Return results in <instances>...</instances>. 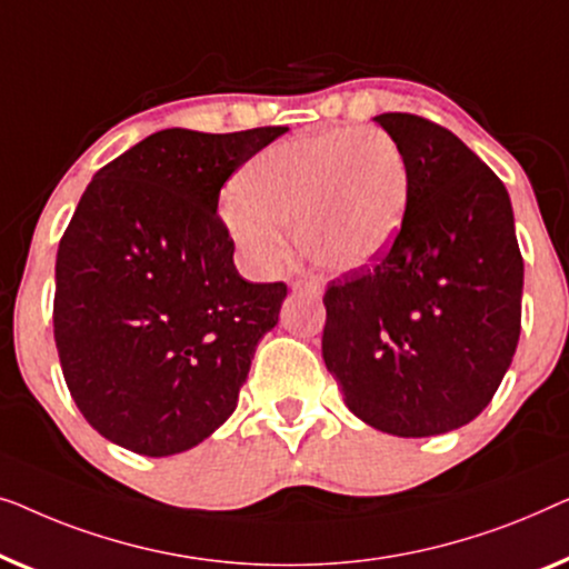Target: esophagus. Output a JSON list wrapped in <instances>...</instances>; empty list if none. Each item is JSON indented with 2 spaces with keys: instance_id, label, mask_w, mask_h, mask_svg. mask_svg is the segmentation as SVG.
I'll use <instances>...</instances> for the list:
<instances>
[{
  "instance_id": "esophagus-1",
  "label": "esophagus",
  "mask_w": 569,
  "mask_h": 569,
  "mask_svg": "<svg viewBox=\"0 0 569 569\" xmlns=\"http://www.w3.org/2000/svg\"><path fill=\"white\" fill-rule=\"evenodd\" d=\"M293 291H303V293H311V296H319L322 293V281L319 278H299V281H293Z\"/></svg>"
}]
</instances>
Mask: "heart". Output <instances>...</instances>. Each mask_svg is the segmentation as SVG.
Wrapping results in <instances>:
<instances>
[{"instance_id": "b5f03b06", "label": "heart", "mask_w": 569, "mask_h": 569, "mask_svg": "<svg viewBox=\"0 0 569 569\" xmlns=\"http://www.w3.org/2000/svg\"><path fill=\"white\" fill-rule=\"evenodd\" d=\"M242 193L223 206V221L254 270L281 266L278 227H288L315 266L348 273L395 244L410 203V164L381 128H335L260 151Z\"/></svg>"}]
</instances>
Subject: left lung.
<instances>
[{"instance_id": "left-lung-1", "label": "left lung", "mask_w": 569, "mask_h": 569, "mask_svg": "<svg viewBox=\"0 0 569 569\" xmlns=\"http://www.w3.org/2000/svg\"><path fill=\"white\" fill-rule=\"evenodd\" d=\"M410 164L387 254L327 283L322 358L350 412L422 438L490 405L521 335L523 258L502 180L448 128L376 116Z\"/></svg>"}]
</instances>
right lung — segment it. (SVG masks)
<instances>
[{
  "label": "right lung",
  "instance_id": "1",
  "mask_svg": "<svg viewBox=\"0 0 569 569\" xmlns=\"http://www.w3.org/2000/svg\"><path fill=\"white\" fill-rule=\"evenodd\" d=\"M286 131L164 128L79 198L56 252L53 338L71 399L108 441L172 456L234 412L288 288L237 273L216 208L223 182Z\"/></svg>",
  "mask_w": 569,
  "mask_h": 569
}]
</instances>
